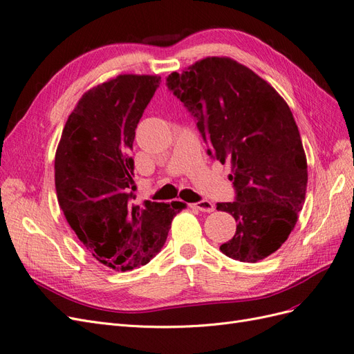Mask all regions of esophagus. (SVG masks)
Segmentation results:
<instances>
[{"label":"esophagus","mask_w":354,"mask_h":354,"mask_svg":"<svg viewBox=\"0 0 354 354\" xmlns=\"http://www.w3.org/2000/svg\"><path fill=\"white\" fill-rule=\"evenodd\" d=\"M192 207L200 210V212H206V213H210V212L214 210L213 203H210L209 200H201V201H198V203H194Z\"/></svg>","instance_id":"obj_1"}]
</instances>
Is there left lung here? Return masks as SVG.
<instances>
[{"instance_id":"left-lung-1","label":"left lung","mask_w":354,"mask_h":354,"mask_svg":"<svg viewBox=\"0 0 354 354\" xmlns=\"http://www.w3.org/2000/svg\"><path fill=\"white\" fill-rule=\"evenodd\" d=\"M166 85L196 119L207 154L232 165L235 201L216 209L234 216L236 231L221 252L247 263L275 253L297 223L307 187L306 154L288 104L227 57L170 73Z\"/></svg>"}]
</instances>
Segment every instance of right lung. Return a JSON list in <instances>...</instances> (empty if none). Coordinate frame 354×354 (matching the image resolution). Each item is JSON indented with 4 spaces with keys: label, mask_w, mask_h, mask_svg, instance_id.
Returning a JSON list of instances; mask_svg holds the SVG:
<instances>
[{
    "label": "right lung",
    "mask_w": 354,
    "mask_h": 354,
    "mask_svg": "<svg viewBox=\"0 0 354 354\" xmlns=\"http://www.w3.org/2000/svg\"><path fill=\"white\" fill-rule=\"evenodd\" d=\"M160 85L151 75H120L82 95L55 153V191L66 221L100 263L147 265L166 243L184 203L135 200V129Z\"/></svg>",
    "instance_id": "right-lung-1"
}]
</instances>
